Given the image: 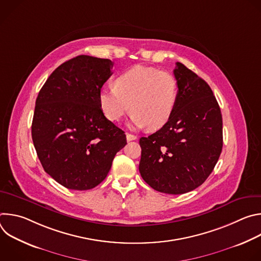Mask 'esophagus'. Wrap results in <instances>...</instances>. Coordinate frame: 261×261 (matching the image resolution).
<instances>
[{
    "instance_id": "obj_1",
    "label": "esophagus",
    "mask_w": 261,
    "mask_h": 261,
    "mask_svg": "<svg viewBox=\"0 0 261 261\" xmlns=\"http://www.w3.org/2000/svg\"><path fill=\"white\" fill-rule=\"evenodd\" d=\"M126 137H127V140L128 141H131V140H135L137 137L133 134H130V133H126Z\"/></svg>"
}]
</instances>
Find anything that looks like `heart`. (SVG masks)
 <instances>
[{
    "label": "heart",
    "instance_id": "1",
    "mask_svg": "<svg viewBox=\"0 0 261 261\" xmlns=\"http://www.w3.org/2000/svg\"><path fill=\"white\" fill-rule=\"evenodd\" d=\"M177 98V82L172 74L154 67L135 66L115 80L114 88L99 93L106 119L118 122L130 109V126L157 130L170 119Z\"/></svg>",
    "mask_w": 261,
    "mask_h": 261
}]
</instances>
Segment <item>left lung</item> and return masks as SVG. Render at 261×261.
Returning <instances> with one entry per match:
<instances>
[{"instance_id":"left-lung-1","label":"left lung","mask_w":261,"mask_h":261,"mask_svg":"<svg viewBox=\"0 0 261 261\" xmlns=\"http://www.w3.org/2000/svg\"><path fill=\"white\" fill-rule=\"evenodd\" d=\"M177 98L169 121L141 137L139 172L156 191L190 192L212 173L223 146L222 115L210 86L181 63L173 70Z\"/></svg>"}]
</instances>
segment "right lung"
<instances>
[{"label":"right lung","instance_id":"obj_1","mask_svg":"<svg viewBox=\"0 0 261 261\" xmlns=\"http://www.w3.org/2000/svg\"><path fill=\"white\" fill-rule=\"evenodd\" d=\"M113 65L108 59L73 58L50 74L36 99L34 146L45 172L67 189L95 188L127 144L125 132L99 104Z\"/></svg>","mask_w":261,"mask_h":261}]
</instances>
